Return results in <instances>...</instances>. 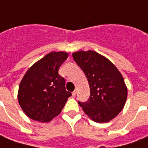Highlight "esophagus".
Listing matches in <instances>:
<instances>
[{
  "label": "esophagus",
  "instance_id": "1",
  "mask_svg": "<svg viewBox=\"0 0 148 148\" xmlns=\"http://www.w3.org/2000/svg\"><path fill=\"white\" fill-rule=\"evenodd\" d=\"M72 95H73V96H74V97H75V95H76V90H74V92L72 93Z\"/></svg>",
  "mask_w": 148,
  "mask_h": 148
}]
</instances>
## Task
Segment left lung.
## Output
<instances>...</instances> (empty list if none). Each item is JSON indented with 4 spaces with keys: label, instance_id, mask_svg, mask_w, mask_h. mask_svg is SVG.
Returning a JSON list of instances; mask_svg holds the SVG:
<instances>
[{
    "label": "left lung",
    "instance_id": "8db88e82",
    "mask_svg": "<svg viewBox=\"0 0 148 148\" xmlns=\"http://www.w3.org/2000/svg\"><path fill=\"white\" fill-rule=\"evenodd\" d=\"M72 55L90 86V98L85 103L78 101L79 106L92 121L109 122L126 103L127 89L122 74L111 61L96 51H80Z\"/></svg>",
    "mask_w": 148,
    "mask_h": 148
}]
</instances>
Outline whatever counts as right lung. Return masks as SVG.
Instances as JSON below:
<instances>
[{"label": "right lung", "instance_id": "1", "mask_svg": "<svg viewBox=\"0 0 148 148\" xmlns=\"http://www.w3.org/2000/svg\"><path fill=\"white\" fill-rule=\"evenodd\" d=\"M67 58L66 52H51L25 73L17 97L21 109L29 118L47 123L61 112L71 96L66 90L65 79L58 73Z\"/></svg>", "mask_w": 148, "mask_h": 148}]
</instances>
